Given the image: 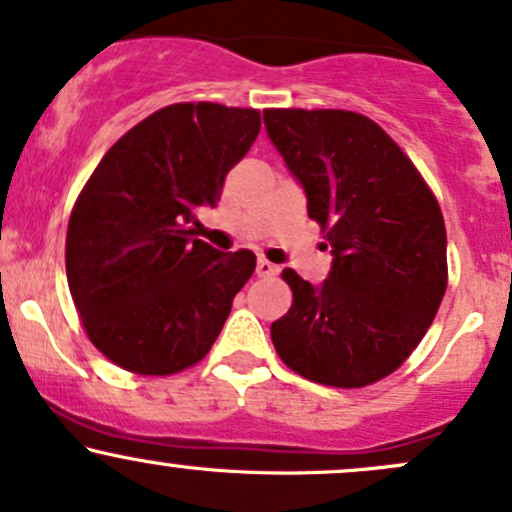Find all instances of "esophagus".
Returning <instances> with one entry per match:
<instances>
[{
    "label": "esophagus",
    "mask_w": 512,
    "mask_h": 512,
    "mask_svg": "<svg viewBox=\"0 0 512 512\" xmlns=\"http://www.w3.org/2000/svg\"><path fill=\"white\" fill-rule=\"evenodd\" d=\"M255 272H257V277H274V274L279 272V267L272 265L269 260H257Z\"/></svg>",
    "instance_id": "obj_1"
}]
</instances>
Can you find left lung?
Wrapping results in <instances>:
<instances>
[{
	"mask_svg": "<svg viewBox=\"0 0 512 512\" xmlns=\"http://www.w3.org/2000/svg\"><path fill=\"white\" fill-rule=\"evenodd\" d=\"M265 126L333 255L318 286L282 272L294 303L272 323L274 350L303 379L362 389L396 372L428 333L447 289L445 218L367 116L267 109Z\"/></svg>",
	"mask_w": 512,
	"mask_h": 512,
	"instance_id": "left-lung-1",
	"label": "left lung"
}]
</instances>
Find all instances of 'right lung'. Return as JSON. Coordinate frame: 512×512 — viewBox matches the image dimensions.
<instances>
[{"label":"right lung","mask_w":512,"mask_h":512,"mask_svg":"<svg viewBox=\"0 0 512 512\" xmlns=\"http://www.w3.org/2000/svg\"><path fill=\"white\" fill-rule=\"evenodd\" d=\"M260 126L257 109L170 104L101 157L67 223L65 269L87 338L106 359L167 376L209 355L257 260L216 250L189 223L216 206Z\"/></svg>","instance_id":"right-lung-1"}]
</instances>
